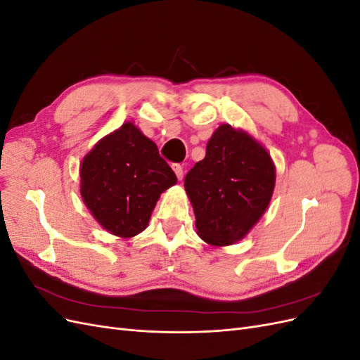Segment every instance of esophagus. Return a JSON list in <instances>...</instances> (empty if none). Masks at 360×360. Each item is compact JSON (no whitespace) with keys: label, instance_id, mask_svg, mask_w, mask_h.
I'll return each mask as SVG.
<instances>
[{"label":"esophagus","instance_id":"obj_1","mask_svg":"<svg viewBox=\"0 0 360 360\" xmlns=\"http://www.w3.org/2000/svg\"><path fill=\"white\" fill-rule=\"evenodd\" d=\"M172 169H174V172H176L177 179H179V180H181V179H183V167H181V165H179V163H174V165H172Z\"/></svg>","mask_w":360,"mask_h":360}]
</instances>
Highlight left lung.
Masks as SVG:
<instances>
[{"instance_id":"left-lung-1","label":"left lung","mask_w":360,"mask_h":360,"mask_svg":"<svg viewBox=\"0 0 360 360\" xmlns=\"http://www.w3.org/2000/svg\"><path fill=\"white\" fill-rule=\"evenodd\" d=\"M276 168L266 147L246 130L221 124L205 158L184 177L197 234L212 246H230L252 230L275 191Z\"/></svg>"}]
</instances>
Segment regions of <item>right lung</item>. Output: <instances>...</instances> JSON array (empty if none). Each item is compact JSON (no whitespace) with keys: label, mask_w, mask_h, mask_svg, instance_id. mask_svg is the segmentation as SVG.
Instances as JSON below:
<instances>
[{"label":"right lung","mask_w":360,"mask_h":360,"mask_svg":"<svg viewBox=\"0 0 360 360\" xmlns=\"http://www.w3.org/2000/svg\"><path fill=\"white\" fill-rule=\"evenodd\" d=\"M81 197L110 234L144 231L160 193L177 183L158 146L132 122L103 136L81 162Z\"/></svg>","instance_id":"obj_1"}]
</instances>
